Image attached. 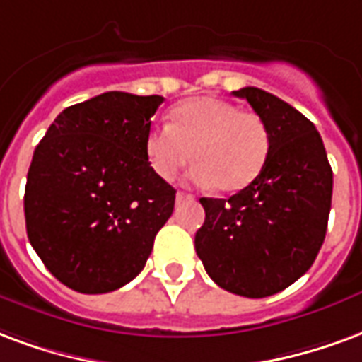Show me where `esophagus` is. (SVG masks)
I'll list each match as a JSON object with an SVG mask.
<instances>
[{
	"mask_svg": "<svg viewBox=\"0 0 362 362\" xmlns=\"http://www.w3.org/2000/svg\"><path fill=\"white\" fill-rule=\"evenodd\" d=\"M175 200H177V202L192 200V194H189V192H183V191H177V194H175Z\"/></svg>",
	"mask_w": 362,
	"mask_h": 362,
	"instance_id": "1",
	"label": "esophagus"
}]
</instances>
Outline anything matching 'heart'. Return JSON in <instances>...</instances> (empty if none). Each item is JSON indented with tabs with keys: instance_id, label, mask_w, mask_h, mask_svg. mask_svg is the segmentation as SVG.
I'll use <instances>...</instances> for the list:
<instances>
[{
	"instance_id": "heart-1",
	"label": "heart",
	"mask_w": 362,
	"mask_h": 362,
	"mask_svg": "<svg viewBox=\"0 0 362 362\" xmlns=\"http://www.w3.org/2000/svg\"><path fill=\"white\" fill-rule=\"evenodd\" d=\"M165 127H152L144 136L150 170L171 181L191 160L189 177L200 187L218 185L235 192L249 187L264 170L270 154V129L255 112L216 96H197L171 107Z\"/></svg>"
}]
</instances>
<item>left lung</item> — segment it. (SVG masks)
Segmentation results:
<instances>
[{"label": "left lung", "instance_id": "8db88e82", "mask_svg": "<svg viewBox=\"0 0 362 362\" xmlns=\"http://www.w3.org/2000/svg\"><path fill=\"white\" fill-rule=\"evenodd\" d=\"M270 129L264 170L226 199H200L206 218L194 249L208 276L229 293L260 299L284 291L313 266L332 208L334 175L316 127L278 96L245 86Z\"/></svg>", "mask_w": 362, "mask_h": 362}]
</instances>
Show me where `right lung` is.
Segmentation results:
<instances>
[{"mask_svg": "<svg viewBox=\"0 0 362 362\" xmlns=\"http://www.w3.org/2000/svg\"><path fill=\"white\" fill-rule=\"evenodd\" d=\"M162 102L104 92L65 107L34 150L26 233L63 286L88 295L115 291L146 264L175 204V189L144 156Z\"/></svg>", "mask_w": 362, "mask_h": 362, "instance_id": "right-lung-1", "label": "right lung"}]
</instances>
